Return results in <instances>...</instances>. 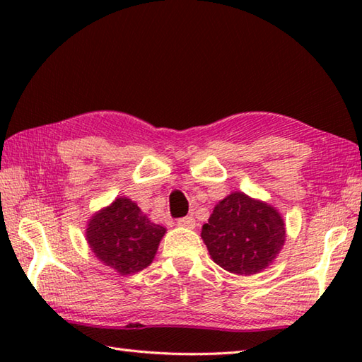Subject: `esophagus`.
Returning a JSON list of instances; mask_svg holds the SVG:
<instances>
[{
  "mask_svg": "<svg viewBox=\"0 0 362 362\" xmlns=\"http://www.w3.org/2000/svg\"><path fill=\"white\" fill-rule=\"evenodd\" d=\"M177 224L180 227H187V228H194L196 227V219L193 216H185V218H180L177 221Z\"/></svg>",
  "mask_w": 362,
  "mask_h": 362,
  "instance_id": "obj_1",
  "label": "esophagus"
}]
</instances>
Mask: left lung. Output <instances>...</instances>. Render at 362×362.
<instances>
[{"mask_svg":"<svg viewBox=\"0 0 362 362\" xmlns=\"http://www.w3.org/2000/svg\"><path fill=\"white\" fill-rule=\"evenodd\" d=\"M201 236L214 263L227 272L253 275L279 255L286 230L272 205L233 191L214 206Z\"/></svg>","mask_w":362,"mask_h":362,"instance_id":"1","label":"left lung"}]
</instances>
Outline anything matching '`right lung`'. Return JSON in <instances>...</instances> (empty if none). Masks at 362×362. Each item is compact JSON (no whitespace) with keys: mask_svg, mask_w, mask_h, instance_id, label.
<instances>
[{"mask_svg":"<svg viewBox=\"0 0 362 362\" xmlns=\"http://www.w3.org/2000/svg\"><path fill=\"white\" fill-rule=\"evenodd\" d=\"M165 233V227L151 222L127 197H117L91 216L86 232L96 258L121 275L148 267Z\"/></svg>","mask_w":362,"mask_h":362,"instance_id":"1","label":"right lung"}]
</instances>
